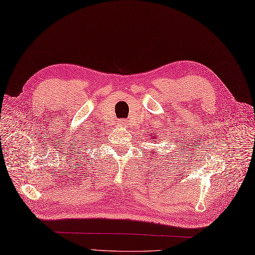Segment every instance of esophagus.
I'll return each instance as SVG.
<instances>
[{
  "label": "esophagus",
  "instance_id": "obj_1",
  "mask_svg": "<svg viewBox=\"0 0 255 255\" xmlns=\"http://www.w3.org/2000/svg\"><path fill=\"white\" fill-rule=\"evenodd\" d=\"M117 124H119V126H122V127H126L127 126V122L126 121H119L117 122Z\"/></svg>",
  "mask_w": 255,
  "mask_h": 255
}]
</instances>
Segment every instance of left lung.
I'll return each mask as SVG.
<instances>
[{"label": "left lung", "mask_w": 255, "mask_h": 255, "mask_svg": "<svg viewBox=\"0 0 255 255\" xmlns=\"http://www.w3.org/2000/svg\"><path fill=\"white\" fill-rule=\"evenodd\" d=\"M153 138H155V136H154V135H153ZM153 153H154V151H153Z\"/></svg>", "instance_id": "1"}]
</instances>
